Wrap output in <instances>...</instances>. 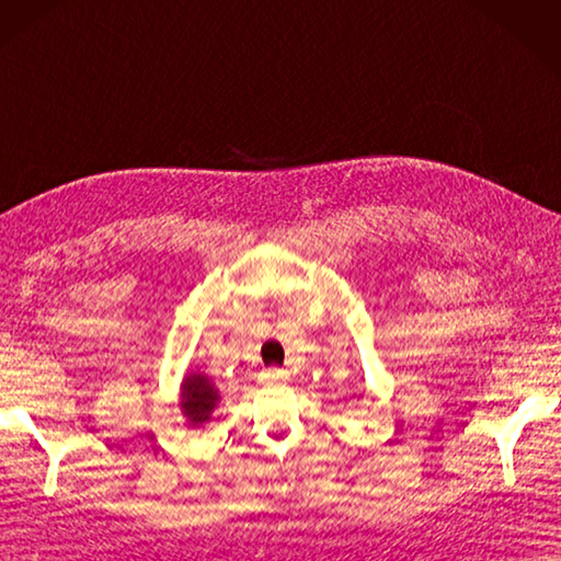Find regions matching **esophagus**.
Listing matches in <instances>:
<instances>
[{
  "label": "esophagus",
  "instance_id": "34e87169",
  "mask_svg": "<svg viewBox=\"0 0 561 561\" xmlns=\"http://www.w3.org/2000/svg\"><path fill=\"white\" fill-rule=\"evenodd\" d=\"M265 381H286V379H289V371H286V369H277V367H272V369H265Z\"/></svg>",
  "mask_w": 561,
  "mask_h": 561
}]
</instances>
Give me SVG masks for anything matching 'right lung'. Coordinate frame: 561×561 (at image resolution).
Returning <instances> with one entry per match:
<instances>
[{
	"label": "right lung",
	"instance_id": "right-lung-1",
	"mask_svg": "<svg viewBox=\"0 0 561 561\" xmlns=\"http://www.w3.org/2000/svg\"><path fill=\"white\" fill-rule=\"evenodd\" d=\"M215 403H218V391L213 389V383L206 377L192 375L184 379L182 410L190 417L192 426L204 424L210 417Z\"/></svg>",
	"mask_w": 561,
	"mask_h": 561
}]
</instances>
